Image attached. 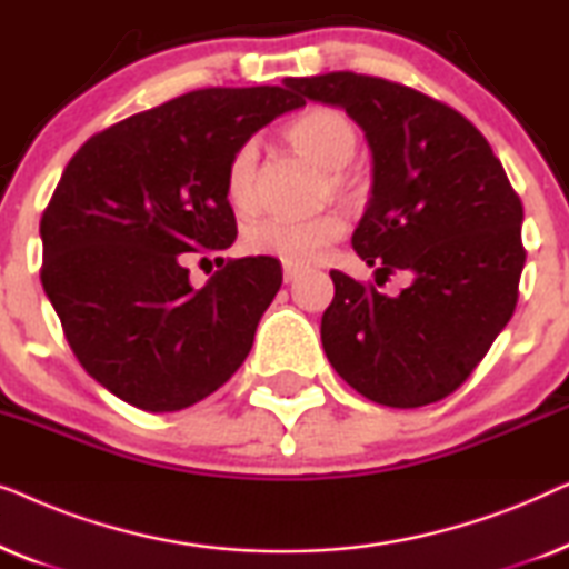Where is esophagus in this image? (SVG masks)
Returning <instances> with one entry per match:
<instances>
[{"instance_id":"1","label":"esophagus","mask_w":569,"mask_h":569,"mask_svg":"<svg viewBox=\"0 0 569 569\" xmlns=\"http://www.w3.org/2000/svg\"><path fill=\"white\" fill-rule=\"evenodd\" d=\"M302 274L300 269H295V267H284V282L290 284V282H295V279H298Z\"/></svg>"}]
</instances>
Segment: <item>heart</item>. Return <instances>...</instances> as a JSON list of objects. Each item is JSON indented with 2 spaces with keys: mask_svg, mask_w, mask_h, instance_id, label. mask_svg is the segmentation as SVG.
<instances>
[{
  "mask_svg": "<svg viewBox=\"0 0 569 569\" xmlns=\"http://www.w3.org/2000/svg\"><path fill=\"white\" fill-rule=\"evenodd\" d=\"M284 137L302 158L329 170L331 191H349L345 168L357 152V129L345 113L323 106L308 108L287 123ZM256 168H259V147L253 142L240 144L224 170V193L236 209H251L256 204ZM341 236H345V222L331 212L310 220L271 217L256 222L246 232V248L253 256H267L284 267L302 269L321 261Z\"/></svg>",
  "mask_w": 569,
  "mask_h": 569,
  "instance_id": "heart-1",
  "label": "heart"
}]
</instances>
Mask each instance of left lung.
Instances as JSON below:
<instances>
[{
  "mask_svg": "<svg viewBox=\"0 0 569 569\" xmlns=\"http://www.w3.org/2000/svg\"><path fill=\"white\" fill-rule=\"evenodd\" d=\"M284 84L345 108L365 131L372 197L352 246L376 274H411L391 298L331 271L326 357L357 393L383 407L446 399L518 302L523 204L502 162L469 119L407 84L355 72L287 77Z\"/></svg>",
  "mask_w": 569,
  "mask_h": 569,
  "instance_id": "left-lung-1",
  "label": "left lung"
}]
</instances>
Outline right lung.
Instances as JSON below:
<instances>
[{
	"label": "right lung",
	"mask_w": 569,
	"mask_h": 569,
	"mask_svg": "<svg viewBox=\"0 0 569 569\" xmlns=\"http://www.w3.org/2000/svg\"><path fill=\"white\" fill-rule=\"evenodd\" d=\"M300 106L269 84L193 90L113 123L69 160L41 217V282L77 360L121 401L186 409L251 352L279 261L232 259L197 290L183 259L232 246V152Z\"/></svg>",
	"instance_id": "add662e5"
}]
</instances>
